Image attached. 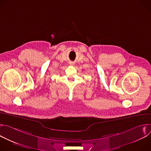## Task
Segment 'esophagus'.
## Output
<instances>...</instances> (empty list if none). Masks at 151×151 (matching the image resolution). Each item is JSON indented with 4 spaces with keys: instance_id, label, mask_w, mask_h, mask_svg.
<instances>
[{
    "instance_id": "obj_1",
    "label": "esophagus",
    "mask_w": 151,
    "mask_h": 151,
    "mask_svg": "<svg viewBox=\"0 0 151 151\" xmlns=\"http://www.w3.org/2000/svg\"><path fill=\"white\" fill-rule=\"evenodd\" d=\"M71 64H72V63H71Z\"/></svg>"
}]
</instances>
